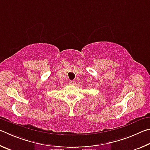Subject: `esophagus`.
<instances>
[{
  "instance_id": "1",
  "label": "esophagus",
  "mask_w": 150,
  "mask_h": 150,
  "mask_svg": "<svg viewBox=\"0 0 150 150\" xmlns=\"http://www.w3.org/2000/svg\"><path fill=\"white\" fill-rule=\"evenodd\" d=\"M75 83H76V82H74V81H73V80L69 81V84H70V85H74Z\"/></svg>"
}]
</instances>
